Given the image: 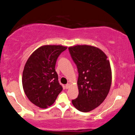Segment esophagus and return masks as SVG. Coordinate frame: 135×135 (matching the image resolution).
Wrapping results in <instances>:
<instances>
[{
	"label": "esophagus",
	"instance_id": "34e87169",
	"mask_svg": "<svg viewBox=\"0 0 135 135\" xmlns=\"http://www.w3.org/2000/svg\"><path fill=\"white\" fill-rule=\"evenodd\" d=\"M70 83H68L66 85V89H69L70 88Z\"/></svg>",
	"mask_w": 135,
	"mask_h": 135
}]
</instances>
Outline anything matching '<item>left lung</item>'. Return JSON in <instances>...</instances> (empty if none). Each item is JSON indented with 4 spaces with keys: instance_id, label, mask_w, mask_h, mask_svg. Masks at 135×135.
Returning a JSON list of instances; mask_svg holds the SVG:
<instances>
[{
    "instance_id": "8db88e82",
    "label": "left lung",
    "mask_w": 135,
    "mask_h": 135,
    "mask_svg": "<svg viewBox=\"0 0 135 135\" xmlns=\"http://www.w3.org/2000/svg\"><path fill=\"white\" fill-rule=\"evenodd\" d=\"M68 49L79 73V94L72 104L80 112H88L98 107L109 94L112 79L110 64L98 47L84 45Z\"/></svg>"
}]
</instances>
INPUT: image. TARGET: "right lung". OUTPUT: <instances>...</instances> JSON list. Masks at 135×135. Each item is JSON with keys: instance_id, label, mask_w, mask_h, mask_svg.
<instances>
[{"instance_id": "1", "label": "right lung", "mask_w": 135, "mask_h": 135, "mask_svg": "<svg viewBox=\"0 0 135 135\" xmlns=\"http://www.w3.org/2000/svg\"><path fill=\"white\" fill-rule=\"evenodd\" d=\"M66 49L62 45H43L26 61L22 75L23 88L29 100L40 108L52 105L63 90L55 66L57 58Z\"/></svg>"}]
</instances>
